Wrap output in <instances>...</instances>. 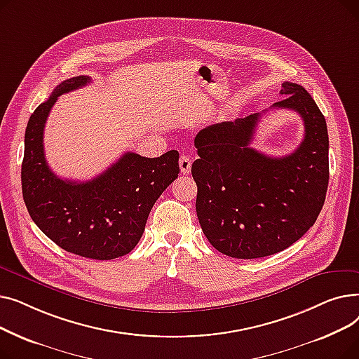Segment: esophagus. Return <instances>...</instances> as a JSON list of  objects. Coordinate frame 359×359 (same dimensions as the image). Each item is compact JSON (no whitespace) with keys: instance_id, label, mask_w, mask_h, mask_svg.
<instances>
[{"instance_id":"1","label":"esophagus","mask_w":359,"mask_h":359,"mask_svg":"<svg viewBox=\"0 0 359 359\" xmlns=\"http://www.w3.org/2000/svg\"><path fill=\"white\" fill-rule=\"evenodd\" d=\"M179 167H180V172L183 175H189L191 173V167H192V161L191 158L187 156H180V160H179Z\"/></svg>"}]
</instances>
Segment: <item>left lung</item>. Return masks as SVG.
<instances>
[{
	"label": "left lung",
	"mask_w": 359,
	"mask_h": 359,
	"mask_svg": "<svg viewBox=\"0 0 359 359\" xmlns=\"http://www.w3.org/2000/svg\"><path fill=\"white\" fill-rule=\"evenodd\" d=\"M272 109L297 111L304 140L292 154L269 157L249 144L259 113L199 130L196 214L212 246L236 259L282 252L303 237L323 208L329 184V135L307 90L285 81Z\"/></svg>",
	"instance_id": "8db88e82"
}]
</instances>
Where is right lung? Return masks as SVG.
I'll return each instance as SVG.
<instances>
[{
	"mask_svg": "<svg viewBox=\"0 0 359 359\" xmlns=\"http://www.w3.org/2000/svg\"><path fill=\"white\" fill-rule=\"evenodd\" d=\"M90 81L87 75L62 81L33 111L25 134L22 189L32 219L55 244L83 257L110 260L138 244L151 208L177 179L179 153L172 149L157 158L125 153L88 182L56 176L45 158L46 119L61 94Z\"/></svg>",
	"mask_w": 359,
	"mask_h": 359,
	"instance_id": "right-lung-1",
	"label": "right lung"
}]
</instances>
